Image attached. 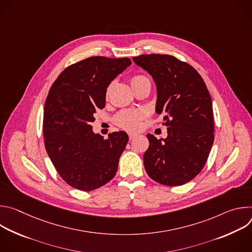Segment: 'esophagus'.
I'll list each match as a JSON object with an SVG mask.
<instances>
[{"label": "esophagus", "mask_w": 252, "mask_h": 252, "mask_svg": "<svg viewBox=\"0 0 252 252\" xmlns=\"http://www.w3.org/2000/svg\"><path fill=\"white\" fill-rule=\"evenodd\" d=\"M136 135H137L136 133H128V137H129V139H130V140H131V139H133Z\"/></svg>", "instance_id": "obj_1"}]
</instances>
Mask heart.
<instances>
[{"instance_id": "obj_1", "label": "heart", "mask_w": 252, "mask_h": 252, "mask_svg": "<svg viewBox=\"0 0 252 252\" xmlns=\"http://www.w3.org/2000/svg\"><path fill=\"white\" fill-rule=\"evenodd\" d=\"M146 82H150V81L147 77L142 76V75H136L130 79V85H131L132 89H134L138 85H140L142 83H146ZM112 87H113V84H111L109 87H107L106 93H105L106 95L110 94ZM145 117H146V114L143 111L125 110V111H121L120 113H118L116 115L114 121H115V124L118 126H120L121 128L128 130V131H134L140 127L141 121Z\"/></svg>"}]
</instances>
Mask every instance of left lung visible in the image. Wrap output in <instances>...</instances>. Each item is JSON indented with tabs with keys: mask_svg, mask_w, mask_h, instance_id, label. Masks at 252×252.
Wrapping results in <instances>:
<instances>
[{
	"mask_svg": "<svg viewBox=\"0 0 252 252\" xmlns=\"http://www.w3.org/2000/svg\"><path fill=\"white\" fill-rule=\"evenodd\" d=\"M133 62L157 84L156 111L163 115L167 137L148 134L143 164L155 182L183 186L203 168L214 140L212 101L197 70L169 55H141Z\"/></svg>",
	"mask_w": 252,
	"mask_h": 252,
	"instance_id": "obj_1",
	"label": "left lung"
}]
</instances>
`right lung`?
Wrapping results in <instances>:
<instances>
[{
    "mask_svg": "<svg viewBox=\"0 0 252 252\" xmlns=\"http://www.w3.org/2000/svg\"><path fill=\"white\" fill-rule=\"evenodd\" d=\"M131 63L130 59L91 57L65 67L45 102L43 133L47 153L60 176L83 191L96 189L117 173L128 136L94 134V114L105 105L106 88Z\"/></svg>",
    "mask_w": 252,
    "mask_h": 252,
    "instance_id": "right-lung-1",
    "label": "right lung"
}]
</instances>
